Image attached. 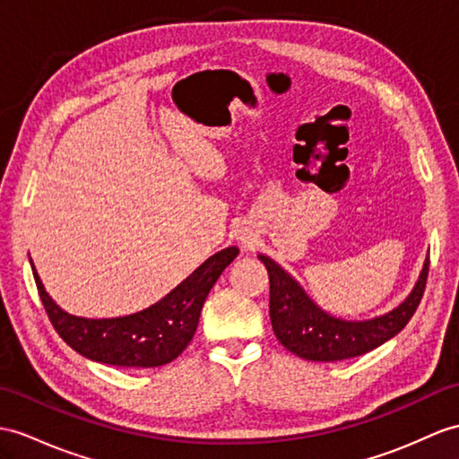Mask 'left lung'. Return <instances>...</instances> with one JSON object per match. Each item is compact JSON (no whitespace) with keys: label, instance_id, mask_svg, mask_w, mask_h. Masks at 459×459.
Instances as JSON below:
<instances>
[{"label":"left lung","instance_id":"8db88e82","mask_svg":"<svg viewBox=\"0 0 459 459\" xmlns=\"http://www.w3.org/2000/svg\"><path fill=\"white\" fill-rule=\"evenodd\" d=\"M271 282V323L276 339L290 352L311 362L354 359L377 349L403 329L415 316L429 281L430 259L422 266L417 286L397 309L370 321H342L327 316L311 301L292 276L273 259L259 255Z\"/></svg>","mask_w":459,"mask_h":459}]
</instances>
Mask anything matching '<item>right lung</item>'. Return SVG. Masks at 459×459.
I'll return each mask as SVG.
<instances>
[{"mask_svg":"<svg viewBox=\"0 0 459 459\" xmlns=\"http://www.w3.org/2000/svg\"><path fill=\"white\" fill-rule=\"evenodd\" d=\"M238 255V247L212 255L158 304L115 319L68 316L44 292L39 274H32L52 327L75 352L110 366L155 368L175 360L193 341L208 292Z\"/></svg>","mask_w":459,"mask_h":459,"instance_id":"right-lung-1","label":"right lung"}]
</instances>
